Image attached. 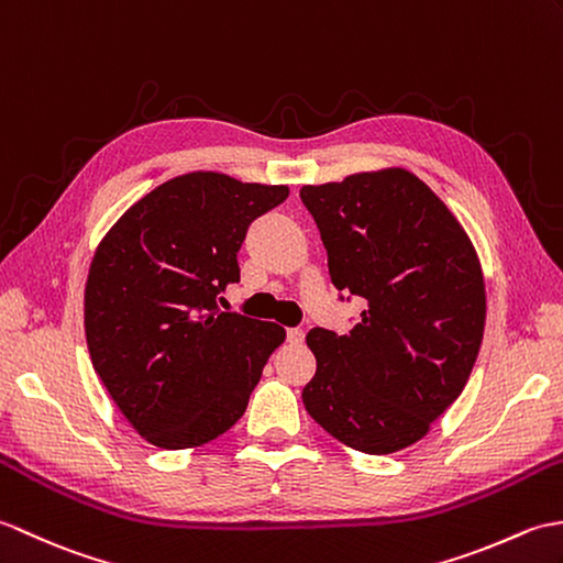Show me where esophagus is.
Returning a JSON list of instances; mask_svg holds the SVG:
<instances>
[{
  "label": "esophagus",
  "mask_w": 563,
  "mask_h": 563,
  "mask_svg": "<svg viewBox=\"0 0 563 563\" xmlns=\"http://www.w3.org/2000/svg\"><path fill=\"white\" fill-rule=\"evenodd\" d=\"M303 330L301 328H289L286 330V340H289L291 344H301L303 342Z\"/></svg>",
  "instance_id": "esophagus-1"
}]
</instances>
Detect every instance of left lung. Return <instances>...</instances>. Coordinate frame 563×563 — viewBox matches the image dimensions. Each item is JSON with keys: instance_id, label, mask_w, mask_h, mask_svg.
Returning <instances> with one entry per match:
<instances>
[{"instance_id": "left-lung-1", "label": "left lung", "mask_w": 563, "mask_h": 563, "mask_svg": "<svg viewBox=\"0 0 563 563\" xmlns=\"http://www.w3.org/2000/svg\"><path fill=\"white\" fill-rule=\"evenodd\" d=\"M340 301H366L344 334L316 328L308 415L368 455L417 443L477 361L486 296L477 253L448 207L409 170L306 185Z\"/></svg>"}]
</instances>
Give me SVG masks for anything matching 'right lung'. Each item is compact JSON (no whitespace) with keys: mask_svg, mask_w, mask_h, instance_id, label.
I'll return each mask as SVG.
<instances>
[{"mask_svg":"<svg viewBox=\"0 0 563 563\" xmlns=\"http://www.w3.org/2000/svg\"><path fill=\"white\" fill-rule=\"evenodd\" d=\"M286 197L284 185L190 173L142 197L98 245L86 342L110 397L148 443L195 448L243 417L286 330L221 310V291L241 282L250 223Z\"/></svg>","mask_w":563,"mask_h":563,"instance_id":"obj_1","label":"right lung"}]
</instances>
